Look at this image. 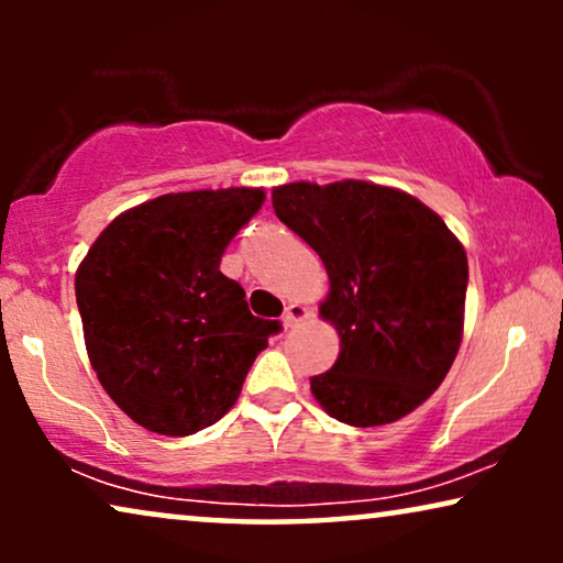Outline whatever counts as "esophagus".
Returning <instances> with one entry per match:
<instances>
[{
	"label": "esophagus",
	"instance_id": "34e87169",
	"mask_svg": "<svg viewBox=\"0 0 563 563\" xmlns=\"http://www.w3.org/2000/svg\"><path fill=\"white\" fill-rule=\"evenodd\" d=\"M310 314H312L310 307H305V305H299V302H291V305H287V310H284L282 322H284V328H295L297 322L307 320V318H310Z\"/></svg>",
	"mask_w": 563,
	"mask_h": 563
}]
</instances>
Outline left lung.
<instances>
[{
  "label": "left lung",
  "instance_id": "1",
  "mask_svg": "<svg viewBox=\"0 0 563 563\" xmlns=\"http://www.w3.org/2000/svg\"><path fill=\"white\" fill-rule=\"evenodd\" d=\"M272 202L330 279L320 314L341 335V353L310 379L314 399L356 428L405 418L441 387L459 353L464 245L420 199L379 184H284Z\"/></svg>",
  "mask_w": 563,
  "mask_h": 563
}]
</instances>
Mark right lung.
I'll use <instances>...</instances> for the list:
<instances>
[{
	"label": "right lung",
	"mask_w": 563,
	"mask_h": 563,
	"mask_svg": "<svg viewBox=\"0 0 563 563\" xmlns=\"http://www.w3.org/2000/svg\"><path fill=\"white\" fill-rule=\"evenodd\" d=\"M264 205L261 189L164 195L122 212L76 272L97 379L137 426L161 435L210 428L282 330L251 314L220 272L222 253Z\"/></svg>",
	"instance_id": "right-lung-1"
}]
</instances>
